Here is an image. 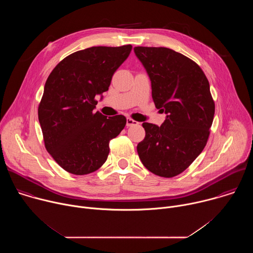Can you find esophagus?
<instances>
[{
    "label": "esophagus",
    "mask_w": 253,
    "mask_h": 253,
    "mask_svg": "<svg viewBox=\"0 0 253 253\" xmlns=\"http://www.w3.org/2000/svg\"><path fill=\"white\" fill-rule=\"evenodd\" d=\"M139 123L137 122V121H135V120H133V119H131V118H127L126 119V125H127V127H131V126H135V125H138Z\"/></svg>",
    "instance_id": "34e87169"
}]
</instances>
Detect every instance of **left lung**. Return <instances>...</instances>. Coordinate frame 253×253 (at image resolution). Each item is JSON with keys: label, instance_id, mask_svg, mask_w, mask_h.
I'll return each instance as SVG.
<instances>
[{"label": "left lung", "instance_id": "left-lung-1", "mask_svg": "<svg viewBox=\"0 0 253 253\" xmlns=\"http://www.w3.org/2000/svg\"><path fill=\"white\" fill-rule=\"evenodd\" d=\"M151 80L156 108L167 114L157 126L143 123L145 138L137 145L143 165L155 175L182 173L204 149L215 104L202 69L188 57L164 47H135Z\"/></svg>", "mask_w": 253, "mask_h": 253}]
</instances>
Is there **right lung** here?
Masks as SVG:
<instances>
[{"label": "right lung", "mask_w": 253, "mask_h": 253, "mask_svg": "<svg viewBox=\"0 0 253 253\" xmlns=\"http://www.w3.org/2000/svg\"><path fill=\"white\" fill-rule=\"evenodd\" d=\"M131 45L91 47L64 58L49 75L38 117L45 147L67 172L98 170L109 154V142L126 125L123 115L94 112L96 96L106 92L112 76L128 58Z\"/></svg>", "instance_id": "obj_1"}]
</instances>
